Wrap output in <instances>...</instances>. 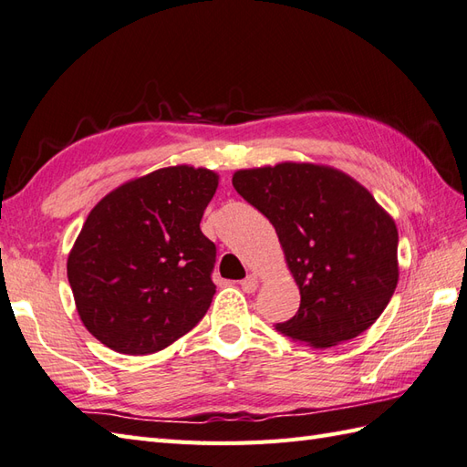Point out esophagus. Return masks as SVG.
Wrapping results in <instances>:
<instances>
[{"mask_svg":"<svg viewBox=\"0 0 467 467\" xmlns=\"http://www.w3.org/2000/svg\"><path fill=\"white\" fill-rule=\"evenodd\" d=\"M241 288H243L246 294H253V292H256V288H258V280H256V276H253V274H250V276H246V278L241 282Z\"/></svg>","mask_w":467,"mask_h":467,"instance_id":"1","label":"esophagus"}]
</instances>
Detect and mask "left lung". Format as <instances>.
<instances>
[{
  "instance_id": "8db88e82",
  "label": "left lung",
  "mask_w": 467,
  "mask_h": 467,
  "mask_svg": "<svg viewBox=\"0 0 467 467\" xmlns=\"http://www.w3.org/2000/svg\"><path fill=\"white\" fill-rule=\"evenodd\" d=\"M236 193L272 223L300 288L285 337L331 348L361 336L399 282V233L368 191L339 170L278 163L233 175Z\"/></svg>"
}]
</instances>
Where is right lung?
<instances>
[{
  "label": "right lung",
  "mask_w": 467,
  "mask_h": 467,
  "mask_svg": "<svg viewBox=\"0 0 467 467\" xmlns=\"http://www.w3.org/2000/svg\"><path fill=\"white\" fill-rule=\"evenodd\" d=\"M217 185L202 167H163L90 211L67 274L82 324L106 348L161 351L207 314L217 246L199 223Z\"/></svg>",
  "instance_id": "obj_1"
}]
</instances>
